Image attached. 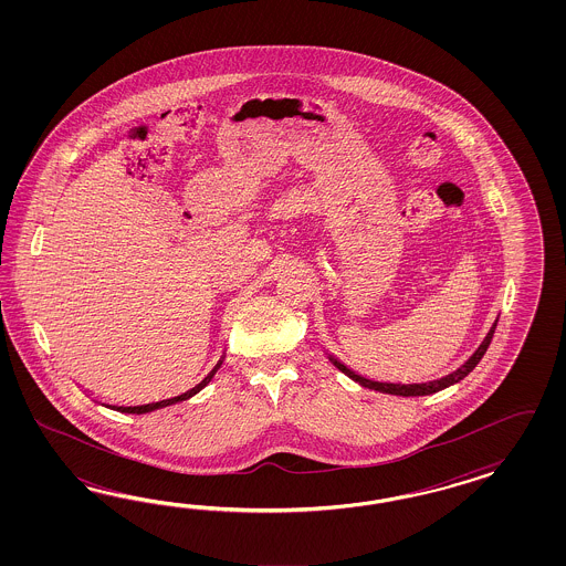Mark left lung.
<instances>
[{
	"instance_id": "1",
	"label": "left lung",
	"mask_w": 566,
	"mask_h": 566,
	"mask_svg": "<svg viewBox=\"0 0 566 566\" xmlns=\"http://www.w3.org/2000/svg\"><path fill=\"white\" fill-rule=\"evenodd\" d=\"M497 324V322H496ZM496 324L492 326V329L488 332V336H485V340L480 344V348L471 355V359L464 363L463 367H459L457 371H452V374H448L446 377H440V379H433V381H426V384H388V381H374V379H367V377L359 376V374H355V371H350L346 365H343L340 360L334 359V357H329L332 363L346 374V376L350 377V379H355V381H359L360 386H365V388H369V390H376V392H386V395H396V396H428L433 395V392H440V390H444L448 386H452V384H457V381H461L464 376H469L475 367H478V363H480L481 357L485 355V350H488V346L492 343V338H494V332H496Z\"/></svg>"
}]
</instances>
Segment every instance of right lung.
Masks as SVG:
<instances>
[{
  "label": "right lung",
  "mask_w": 566,
  "mask_h": 566,
  "mask_svg": "<svg viewBox=\"0 0 566 566\" xmlns=\"http://www.w3.org/2000/svg\"><path fill=\"white\" fill-rule=\"evenodd\" d=\"M220 365H222V360L211 369V374L203 379V381H199L195 388H190L189 392H185V395L174 396V398H166V400H159V402H149V405H137V407H118V405H105V407H109V409H114V411L118 412H133V415H143V412H151L155 409H164V407H170V405H176V402H180V400H187L190 396L197 395L199 390H203L207 384L211 381V377L216 376V371L220 369Z\"/></svg>",
  "instance_id": "right-lung-1"
}]
</instances>
